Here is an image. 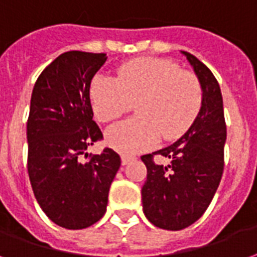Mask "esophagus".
I'll return each instance as SVG.
<instances>
[{"mask_svg": "<svg viewBox=\"0 0 257 257\" xmlns=\"http://www.w3.org/2000/svg\"><path fill=\"white\" fill-rule=\"evenodd\" d=\"M133 160V157L131 156H126V155H121V164L123 166H126V164H128V163Z\"/></svg>", "mask_w": 257, "mask_h": 257, "instance_id": "1", "label": "esophagus"}]
</instances>
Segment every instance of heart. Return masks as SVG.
<instances>
[{"label":"heart","instance_id":"heart-1","mask_svg":"<svg viewBox=\"0 0 257 257\" xmlns=\"http://www.w3.org/2000/svg\"><path fill=\"white\" fill-rule=\"evenodd\" d=\"M90 101L101 121H110L136 104V119L106 130V144L123 153L155 147L162 134L174 140L197 116L203 90L196 75L172 61L142 59L123 65L117 76L97 75L90 86Z\"/></svg>","mask_w":257,"mask_h":257}]
</instances>
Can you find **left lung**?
<instances>
[{"mask_svg":"<svg viewBox=\"0 0 257 257\" xmlns=\"http://www.w3.org/2000/svg\"><path fill=\"white\" fill-rule=\"evenodd\" d=\"M181 53L192 65L203 90L200 110L174 144L141 157L148 168L141 192L142 209L151 223L166 230H182L201 218L223 174L226 123L220 87L196 56L183 50ZM153 154L167 157L170 164L156 165Z\"/></svg>","mask_w":257,"mask_h":257,"instance_id":"obj_1","label":"left lung"}]
</instances>
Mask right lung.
Here are the masks:
<instances>
[{"instance_id": "1", "label": "right lung", "mask_w": 257, "mask_h": 257, "mask_svg": "<svg viewBox=\"0 0 257 257\" xmlns=\"http://www.w3.org/2000/svg\"><path fill=\"white\" fill-rule=\"evenodd\" d=\"M105 61V53L65 52L42 71L31 94L30 182L48 218L69 230L89 227L104 216L120 167V157L109 148L87 163L80 160L102 138L93 120L90 83Z\"/></svg>"}]
</instances>
